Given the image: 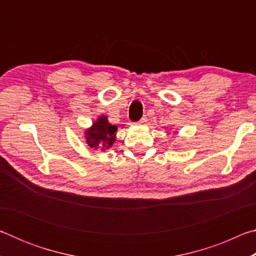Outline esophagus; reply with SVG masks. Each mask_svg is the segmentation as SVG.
I'll return each instance as SVG.
<instances>
[{
  "label": "esophagus",
  "instance_id": "1",
  "mask_svg": "<svg viewBox=\"0 0 256 256\" xmlns=\"http://www.w3.org/2000/svg\"><path fill=\"white\" fill-rule=\"evenodd\" d=\"M146 122V118H142L140 120H138V122L136 124H138V125H144Z\"/></svg>",
  "mask_w": 256,
  "mask_h": 256
}]
</instances>
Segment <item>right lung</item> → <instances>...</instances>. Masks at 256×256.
Masks as SVG:
<instances>
[{
    "instance_id": "obj_1",
    "label": "right lung",
    "mask_w": 256,
    "mask_h": 256,
    "mask_svg": "<svg viewBox=\"0 0 256 256\" xmlns=\"http://www.w3.org/2000/svg\"><path fill=\"white\" fill-rule=\"evenodd\" d=\"M118 126L108 122L106 115L98 116L92 125L84 131V138L90 149L105 151L110 149L116 141Z\"/></svg>"
}]
</instances>
